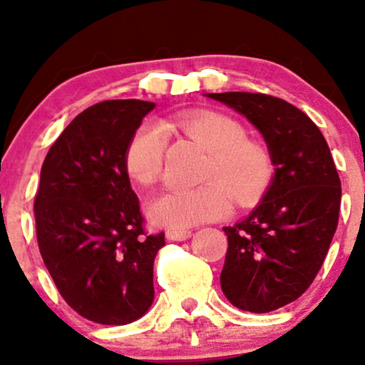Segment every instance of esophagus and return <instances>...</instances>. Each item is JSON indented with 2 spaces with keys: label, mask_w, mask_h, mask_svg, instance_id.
I'll return each instance as SVG.
<instances>
[{
  "label": "esophagus",
  "mask_w": 365,
  "mask_h": 365,
  "mask_svg": "<svg viewBox=\"0 0 365 365\" xmlns=\"http://www.w3.org/2000/svg\"><path fill=\"white\" fill-rule=\"evenodd\" d=\"M192 237L190 230H178V228H171L166 230V238L171 242H180V240H187V238Z\"/></svg>",
  "instance_id": "esophagus-1"
}]
</instances>
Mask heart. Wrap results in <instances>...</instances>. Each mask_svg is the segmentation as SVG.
I'll use <instances>...</instances> for the list:
<instances>
[{
	"label": "heart",
	"mask_w": 365,
	"mask_h": 365,
	"mask_svg": "<svg viewBox=\"0 0 365 365\" xmlns=\"http://www.w3.org/2000/svg\"><path fill=\"white\" fill-rule=\"evenodd\" d=\"M209 153L204 185L171 188L158 197L149 215L158 225L188 228L221 220L232 211V199L250 202L262 194L273 177V159L259 142L247 139V128L220 111L182 113L166 121ZM168 137L158 123H142L125 150V168L142 185H154L163 177Z\"/></svg>",
	"instance_id": "heart-1"
}]
</instances>
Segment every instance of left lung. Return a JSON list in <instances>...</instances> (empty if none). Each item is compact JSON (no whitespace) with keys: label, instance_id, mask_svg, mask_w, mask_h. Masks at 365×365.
Here are the masks:
<instances>
[{"label":"left lung","instance_id":"1","mask_svg":"<svg viewBox=\"0 0 365 365\" xmlns=\"http://www.w3.org/2000/svg\"><path fill=\"white\" fill-rule=\"evenodd\" d=\"M209 98L261 130L276 173L257 207L228 237L221 288L235 307L271 312L299 299L319 273L338 226L341 182L316 123L293 104L261 92Z\"/></svg>","mask_w":365,"mask_h":365}]
</instances>
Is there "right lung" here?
Listing matches in <instances>:
<instances>
[{"label": "right lung", "instance_id": "add662e5", "mask_svg": "<svg viewBox=\"0 0 365 365\" xmlns=\"http://www.w3.org/2000/svg\"><path fill=\"white\" fill-rule=\"evenodd\" d=\"M154 103L113 99L83 110L48 150L34 199L43 261L65 302L98 324H128L154 300L165 233L149 235L125 150Z\"/></svg>", "mask_w": 365, "mask_h": 365}]
</instances>
